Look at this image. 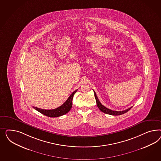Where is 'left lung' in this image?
Returning a JSON list of instances; mask_svg holds the SVG:
<instances>
[{"mask_svg":"<svg viewBox=\"0 0 161 161\" xmlns=\"http://www.w3.org/2000/svg\"><path fill=\"white\" fill-rule=\"evenodd\" d=\"M94 97L96 98V103H97V106L98 108L100 109V110H101L102 112L106 114H110V115H113V116H118V115H121L124 113H126L132 107H130L129 108H127L125 110H123V111H114V110H112L110 109H108V108H106L105 106H104L102 104V103L100 102L96 94V92L94 91Z\"/></svg>","mask_w":161,"mask_h":161,"instance_id":"8db88e82","label":"left lung"}]
</instances>
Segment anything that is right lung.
<instances>
[{
	"label": "right lung",
	"instance_id": "right-lung-1",
	"mask_svg": "<svg viewBox=\"0 0 161 161\" xmlns=\"http://www.w3.org/2000/svg\"><path fill=\"white\" fill-rule=\"evenodd\" d=\"M77 90L74 91L73 93H72L68 99L66 100V102L64 103L63 105L61 106L57 107V108L52 109V110H45V109H41L38 107H33L38 112L42 113V114L45 115L47 116L50 117H57L61 116L65 114L71 110L72 105H73V98L74 94L76 93Z\"/></svg>",
	"mask_w": 161,
	"mask_h": 161
}]
</instances>
